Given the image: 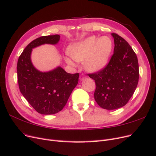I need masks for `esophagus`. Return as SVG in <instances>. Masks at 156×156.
<instances>
[{
    "label": "esophagus",
    "instance_id": "obj_1",
    "mask_svg": "<svg viewBox=\"0 0 156 156\" xmlns=\"http://www.w3.org/2000/svg\"><path fill=\"white\" fill-rule=\"evenodd\" d=\"M87 78V76H83V75H81V76L80 77V80H81V81H83V80L86 79Z\"/></svg>",
    "mask_w": 156,
    "mask_h": 156
}]
</instances>
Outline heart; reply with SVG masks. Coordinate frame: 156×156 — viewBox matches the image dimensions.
Wrapping results in <instances>:
<instances>
[{"instance_id": "1", "label": "heart", "mask_w": 156, "mask_h": 156, "mask_svg": "<svg viewBox=\"0 0 156 156\" xmlns=\"http://www.w3.org/2000/svg\"><path fill=\"white\" fill-rule=\"evenodd\" d=\"M112 49L113 44L110 37L92 36L69 45L68 53L77 62H84L86 70L94 73L105 68ZM66 60L68 64L75 66L72 58L68 57Z\"/></svg>"}]
</instances>
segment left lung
Returning a JSON list of instances; mask_svg holds the SVG:
<instances>
[{
  "instance_id": "1",
  "label": "left lung",
  "mask_w": 156,
  "mask_h": 156,
  "mask_svg": "<svg viewBox=\"0 0 156 156\" xmlns=\"http://www.w3.org/2000/svg\"><path fill=\"white\" fill-rule=\"evenodd\" d=\"M114 53L104 69L88 74L96 83L94 99L101 108L114 110L122 107L130 100L137 87L139 77L136 55L121 36L112 33Z\"/></svg>"
}]
</instances>
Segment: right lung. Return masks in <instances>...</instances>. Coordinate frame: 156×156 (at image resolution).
Listing matches in <instances>:
<instances>
[{"mask_svg":"<svg viewBox=\"0 0 156 156\" xmlns=\"http://www.w3.org/2000/svg\"><path fill=\"white\" fill-rule=\"evenodd\" d=\"M59 40L58 34L36 38L26 47L17 61L20 92L30 105L42 115H53L62 111L79 81L78 73H67L60 66L42 72L32 63V49L44 44L56 45Z\"/></svg>","mask_w":156,"mask_h":156,"instance_id":"1","label":"right lung"}]
</instances>
